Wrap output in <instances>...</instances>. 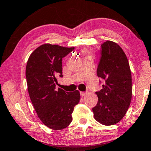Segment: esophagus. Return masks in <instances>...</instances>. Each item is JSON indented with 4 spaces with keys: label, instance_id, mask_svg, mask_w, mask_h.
<instances>
[{
    "label": "esophagus",
    "instance_id": "obj_1",
    "mask_svg": "<svg viewBox=\"0 0 151 151\" xmlns=\"http://www.w3.org/2000/svg\"><path fill=\"white\" fill-rule=\"evenodd\" d=\"M86 95V92H80V95L82 96V97H84Z\"/></svg>",
    "mask_w": 151,
    "mask_h": 151
}]
</instances>
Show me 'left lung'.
Returning <instances> with one entry per match:
<instances>
[{"label": "left lung", "mask_w": 151, "mask_h": 151, "mask_svg": "<svg viewBox=\"0 0 151 151\" xmlns=\"http://www.w3.org/2000/svg\"><path fill=\"white\" fill-rule=\"evenodd\" d=\"M97 75L104 80L103 88L96 92L98 102L93 108L94 118L104 125H112L124 117L132 97V73L123 49L112 41L101 44Z\"/></svg>", "instance_id": "1"}]
</instances>
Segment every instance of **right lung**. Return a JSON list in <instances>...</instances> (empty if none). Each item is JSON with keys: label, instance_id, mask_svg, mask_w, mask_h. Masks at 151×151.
I'll list each match as a JSON object with an SVG mask.
<instances>
[{"label": "right lung", "instance_id": "obj_1", "mask_svg": "<svg viewBox=\"0 0 151 151\" xmlns=\"http://www.w3.org/2000/svg\"><path fill=\"white\" fill-rule=\"evenodd\" d=\"M73 49L45 43L35 50L27 61L26 78L30 100L41 121L54 130L70 124L74 107L80 101L78 90L68 93L56 88L58 78L63 77L62 58Z\"/></svg>", "mask_w": 151, "mask_h": 151}]
</instances>
